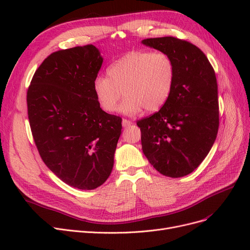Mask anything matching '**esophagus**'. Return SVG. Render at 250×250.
Masks as SVG:
<instances>
[{"label":"esophagus","instance_id":"1","mask_svg":"<svg viewBox=\"0 0 250 250\" xmlns=\"http://www.w3.org/2000/svg\"><path fill=\"white\" fill-rule=\"evenodd\" d=\"M131 124H132V122H131V121H129V120H127V119H123L122 120L123 127H128V126H130Z\"/></svg>","mask_w":250,"mask_h":250}]
</instances>
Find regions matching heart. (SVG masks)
Wrapping results in <instances>:
<instances>
[{
    "label": "heart",
    "mask_w": 250,
    "mask_h": 250,
    "mask_svg": "<svg viewBox=\"0 0 250 250\" xmlns=\"http://www.w3.org/2000/svg\"><path fill=\"white\" fill-rule=\"evenodd\" d=\"M107 77L99 76L93 90L99 106L113 112L121 96H125L120 110L135 115L160 110L168 101L175 77L172 59L164 52L131 51L107 67Z\"/></svg>",
    "instance_id": "heart-1"
}]
</instances>
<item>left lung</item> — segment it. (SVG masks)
Here are the masks:
<instances>
[{
	"instance_id": "1",
	"label": "left lung",
	"mask_w": 250,
	"mask_h": 250,
	"mask_svg": "<svg viewBox=\"0 0 250 250\" xmlns=\"http://www.w3.org/2000/svg\"><path fill=\"white\" fill-rule=\"evenodd\" d=\"M142 43L168 54L175 70L168 101L157 112L137 122L143 152L163 175L183 177L202 163L217 138L215 71L204 53L187 41L165 36Z\"/></svg>"
}]
</instances>
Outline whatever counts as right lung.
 I'll list each match as a JSON object with an SVG mask.
<instances>
[{"instance_id": "add662e5", "label": "right lung", "mask_w": 250, "mask_h": 250, "mask_svg": "<svg viewBox=\"0 0 250 250\" xmlns=\"http://www.w3.org/2000/svg\"><path fill=\"white\" fill-rule=\"evenodd\" d=\"M102 62L93 44L54 52L36 70L27 92L42 160L80 190H94L109 177L122 130V119L102 110L94 94Z\"/></svg>"}]
</instances>
